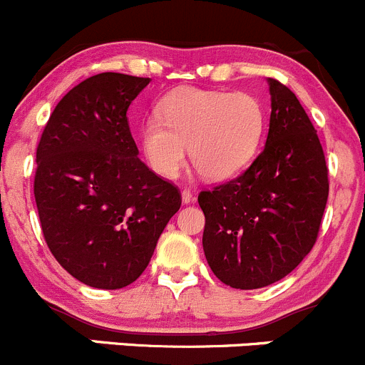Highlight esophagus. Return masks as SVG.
<instances>
[{
  "label": "esophagus",
  "mask_w": 365,
  "mask_h": 365,
  "mask_svg": "<svg viewBox=\"0 0 365 365\" xmlns=\"http://www.w3.org/2000/svg\"><path fill=\"white\" fill-rule=\"evenodd\" d=\"M194 200H196V197H194L192 190H190V189H183L182 190V201H183V203H185V205L194 203Z\"/></svg>",
  "instance_id": "34e87169"
}]
</instances>
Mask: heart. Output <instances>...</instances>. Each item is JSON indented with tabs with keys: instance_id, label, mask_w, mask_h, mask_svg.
Listing matches in <instances>:
<instances>
[{
	"instance_id": "obj_1",
	"label": "heart",
	"mask_w": 365,
	"mask_h": 365,
	"mask_svg": "<svg viewBox=\"0 0 365 365\" xmlns=\"http://www.w3.org/2000/svg\"><path fill=\"white\" fill-rule=\"evenodd\" d=\"M263 134V109L251 95L185 88L160 102L159 116L146 118L141 145L150 168L176 178L190 152L194 169L208 180L240 173Z\"/></svg>"
}]
</instances>
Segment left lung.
<instances>
[{
    "label": "left lung",
    "instance_id": "left-lung-1",
    "mask_svg": "<svg viewBox=\"0 0 365 365\" xmlns=\"http://www.w3.org/2000/svg\"><path fill=\"white\" fill-rule=\"evenodd\" d=\"M270 128L237 178L201 190L203 251L224 284L257 289L281 281L311 252L329 200L322 143L292 90L268 79Z\"/></svg>",
    "mask_w": 365,
    "mask_h": 365
}]
</instances>
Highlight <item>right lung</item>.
I'll list each match as a JSON object with an SVG mask.
<instances>
[{
	"instance_id": "right-lung-1",
	"label": "right lung",
	"mask_w": 365,
	"mask_h": 365,
	"mask_svg": "<svg viewBox=\"0 0 365 365\" xmlns=\"http://www.w3.org/2000/svg\"><path fill=\"white\" fill-rule=\"evenodd\" d=\"M150 77L104 72L58 102L36 146L33 192L58 263L91 288L120 289L148 267L180 189L138 157L127 109Z\"/></svg>"
}]
</instances>
